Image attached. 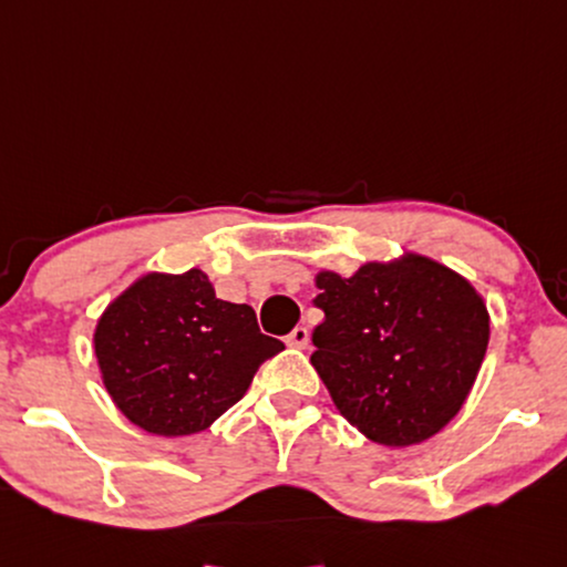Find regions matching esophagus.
<instances>
[{"mask_svg": "<svg viewBox=\"0 0 567 567\" xmlns=\"http://www.w3.org/2000/svg\"><path fill=\"white\" fill-rule=\"evenodd\" d=\"M285 343H287V346H292V349H306V346L310 343V331H308L306 326L292 328L290 336L285 338Z\"/></svg>", "mask_w": 567, "mask_h": 567, "instance_id": "1", "label": "esophagus"}]
</instances>
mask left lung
<instances>
[{
	"label": "left lung",
	"instance_id": "1",
	"mask_svg": "<svg viewBox=\"0 0 567 567\" xmlns=\"http://www.w3.org/2000/svg\"><path fill=\"white\" fill-rule=\"evenodd\" d=\"M310 364L338 412L369 441L404 447L451 422L476 382L488 310L466 277L422 255L316 275Z\"/></svg>",
	"mask_w": 567,
	"mask_h": 567
}]
</instances>
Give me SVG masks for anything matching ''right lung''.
Returning <instances> with one entry per match:
<instances>
[{
    "label": "right lung",
    "mask_w": 567,
    "mask_h": 567,
    "mask_svg": "<svg viewBox=\"0 0 567 567\" xmlns=\"http://www.w3.org/2000/svg\"><path fill=\"white\" fill-rule=\"evenodd\" d=\"M285 349L249 306L216 298L198 267L147 272L109 302L94 331L101 379L122 415L152 435H193L247 394Z\"/></svg>",
    "instance_id": "add662e5"
}]
</instances>
